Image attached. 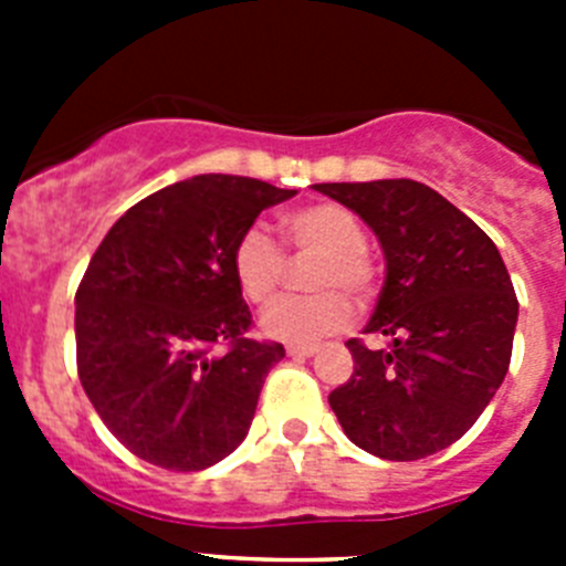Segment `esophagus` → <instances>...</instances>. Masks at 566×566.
<instances>
[{"label": "esophagus", "instance_id": "obj_1", "mask_svg": "<svg viewBox=\"0 0 566 566\" xmlns=\"http://www.w3.org/2000/svg\"><path fill=\"white\" fill-rule=\"evenodd\" d=\"M286 354L294 359H306V357H314V354H317V348H314V345H289Z\"/></svg>", "mask_w": 566, "mask_h": 566}]
</instances>
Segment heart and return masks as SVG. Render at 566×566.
I'll return each instance as SVG.
<instances>
[{"mask_svg":"<svg viewBox=\"0 0 566 566\" xmlns=\"http://www.w3.org/2000/svg\"><path fill=\"white\" fill-rule=\"evenodd\" d=\"M286 234L303 252L323 254L312 286L323 294L286 297L263 317V334L280 343L312 345L352 326V297L365 300L374 289V266L365 254V229L348 209L337 203H312L286 214ZM232 274L243 297L266 306L283 280V252L263 227H249L232 249Z\"/></svg>","mask_w":566,"mask_h":566,"instance_id":"heart-1","label":"heart"}]
</instances>
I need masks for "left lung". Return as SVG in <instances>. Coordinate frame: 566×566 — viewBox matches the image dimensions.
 <instances>
[{
	"instance_id": "1",
	"label": "left lung",
	"mask_w": 566,
	"mask_h": 566,
	"mask_svg": "<svg viewBox=\"0 0 566 566\" xmlns=\"http://www.w3.org/2000/svg\"><path fill=\"white\" fill-rule=\"evenodd\" d=\"M368 223L385 254V283L365 334L348 339L354 374L328 405L345 437L391 462L444 451L482 417L507 374L518 300L496 243L408 178L314 184Z\"/></svg>"
}]
</instances>
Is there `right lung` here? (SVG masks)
Masks as SVG:
<instances>
[{
    "label": "right lung",
    "mask_w": 566,
    "mask_h": 566,
    "mask_svg": "<svg viewBox=\"0 0 566 566\" xmlns=\"http://www.w3.org/2000/svg\"><path fill=\"white\" fill-rule=\"evenodd\" d=\"M294 195L195 175L127 209L90 260L76 292L78 379L109 433L144 462L203 470L247 439L286 348L243 337L252 314L232 249L263 209ZM214 342L230 352L209 358Z\"/></svg>",
    "instance_id": "right-lung-1"
}]
</instances>
